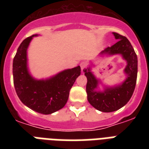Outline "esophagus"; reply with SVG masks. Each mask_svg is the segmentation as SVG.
Wrapping results in <instances>:
<instances>
[{
	"label": "esophagus",
	"mask_w": 149,
	"mask_h": 149,
	"mask_svg": "<svg viewBox=\"0 0 149 149\" xmlns=\"http://www.w3.org/2000/svg\"><path fill=\"white\" fill-rule=\"evenodd\" d=\"M80 67H81V70L83 71V70L86 68V63H80Z\"/></svg>",
	"instance_id": "1"
}]
</instances>
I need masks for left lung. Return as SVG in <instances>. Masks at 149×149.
Returning <instances> with one entry per match:
<instances>
[{
  "mask_svg": "<svg viewBox=\"0 0 149 149\" xmlns=\"http://www.w3.org/2000/svg\"><path fill=\"white\" fill-rule=\"evenodd\" d=\"M112 34L118 42L102 51L99 56L104 58L116 55L121 56L126 61L124 69L126 76L125 80L113 86L104 84L92 72V67L94 66L92 61L84 70V75L87 78L86 90L89 103L98 111L106 113L118 111L129 101L135 88L138 74V58L132 44L125 36L116 32ZM100 85L102 89L99 88Z\"/></svg>",
  "mask_w": 149,
  "mask_h": 149,
  "instance_id": "obj_1",
  "label": "left lung"
}]
</instances>
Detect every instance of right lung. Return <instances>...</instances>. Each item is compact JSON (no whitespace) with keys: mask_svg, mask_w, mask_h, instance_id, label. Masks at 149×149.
I'll return each mask as SVG.
<instances>
[{"mask_svg":"<svg viewBox=\"0 0 149 149\" xmlns=\"http://www.w3.org/2000/svg\"><path fill=\"white\" fill-rule=\"evenodd\" d=\"M25 38L13 60L14 85L20 100L29 108L42 114H51L65 106L70 89L81 72L80 66L67 69L45 79L31 75L28 63V49L34 37Z\"/></svg>","mask_w":149,"mask_h":149,"instance_id":"add662e5","label":"right lung"}]
</instances>
